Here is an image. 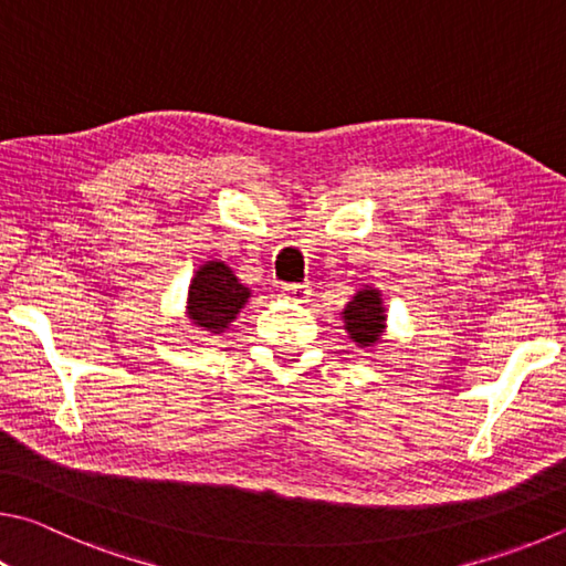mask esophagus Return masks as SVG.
<instances>
[{
    "label": "esophagus",
    "instance_id": "1",
    "mask_svg": "<svg viewBox=\"0 0 566 566\" xmlns=\"http://www.w3.org/2000/svg\"><path fill=\"white\" fill-rule=\"evenodd\" d=\"M281 293H283V298L295 301V303H303L311 295V285L308 283H285L283 289H281Z\"/></svg>",
    "mask_w": 566,
    "mask_h": 566
}]
</instances>
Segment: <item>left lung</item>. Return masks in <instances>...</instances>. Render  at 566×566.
I'll return each mask as SVG.
<instances>
[{"mask_svg":"<svg viewBox=\"0 0 566 566\" xmlns=\"http://www.w3.org/2000/svg\"><path fill=\"white\" fill-rule=\"evenodd\" d=\"M345 328H348L350 338L360 345H373L380 340L385 311L378 291H360L343 311Z\"/></svg>","mask_w":566,"mask_h":566,"instance_id":"8db88e82","label":"left lung"}]
</instances>
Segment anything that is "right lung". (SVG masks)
I'll return each mask as SVG.
<instances>
[{"instance_id": "obj_1", "label": "right lung", "mask_w": 566, "mask_h": 566, "mask_svg": "<svg viewBox=\"0 0 566 566\" xmlns=\"http://www.w3.org/2000/svg\"><path fill=\"white\" fill-rule=\"evenodd\" d=\"M251 291L238 283L233 271L223 263L211 261L196 273L188 289V315L208 333H223L235 313L243 308Z\"/></svg>"}]
</instances>
